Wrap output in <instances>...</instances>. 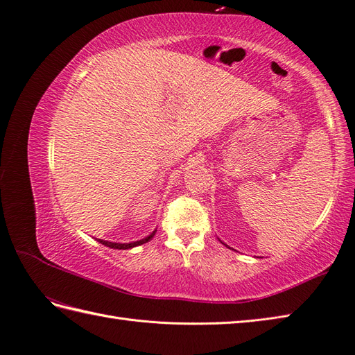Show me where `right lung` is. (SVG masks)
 Here are the masks:
<instances>
[{
    "label": "right lung",
    "instance_id": "1",
    "mask_svg": "<svg viewBox=\"0 0 355 355\" xmlns=\"http://www.w3.org/2000/svg\"><path fill=\"white\" fill-rule=\"evenodd\" d=\"M155 233H156V230H155L150 236H147V237H144V239H141V240H137V242H132V243H113V242H107V240H101V239H97V240H98V242H100L101 245L109 246V248H112V249H130V248L139 246V245H143V243L148 242V240H150V239L155 236Z\"/></svg>",
    "mask_w": 355,
    "mask_h": 355
}]
</instances>
